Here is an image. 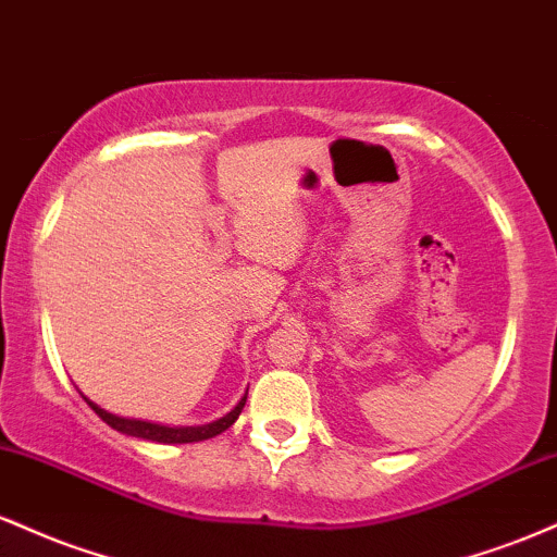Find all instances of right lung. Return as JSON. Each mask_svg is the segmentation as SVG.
<instances>
[{"instance_id":"1","label":"right lung","mask_w":557,"mask_h":557,"mask_svg":"<svg viewBox=\"0 0 557 557\" xmlns=\"http://www.w3.org/2000/svg\"><path fill=\"white\" fill-rule=\"evenodd\" d=\"M88 406L99 413L101 421L112 426V430L131 434V437H140V440H151V443H198V440H209L216 437L220 432H225L235 419L240 417L243 406H246V395H243L238 406L222 417L220 421H212V424H203V426H162V424H151V421H136V419H120L114 413H107L104 408H99L96 403H91L86 398Z\"/></svg>"}]
</instances>
